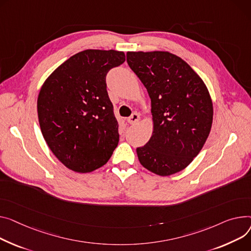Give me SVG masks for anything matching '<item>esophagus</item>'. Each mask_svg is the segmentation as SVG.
<instances>
[{
	"mask_svg": "<svg viewBox=\"0 0 251 251\" xmlns=\"http://www.w3.org/2000/svg\"><path fill=\"white\" fill-rule=\"evenodd\" d=\"M139 120H140V116H139V114H137V113H133L129 118L127 119V121H128V123L129 124H137L138 122H139Z\"/></svg>",
	"mask_w": 251,
	"mask_h": 251,
	"instance_id": "34e87169",
	"label": "esophagus"
}]
</instances>
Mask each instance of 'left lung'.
Masks as SVG:
<instances>
[{"mask_svg":"<svg viewBox=\"0 0 251 251\" xmlns=\"http://www.w3.org/2000/svg\"><path fill=\"white\" fill-rule=\"evenodd\" d=\"M127 63L151 100L152 135L136 152L144 168L166 176L193 161L213 122V104L203 79L168 51H129Z\"/></svg>","mask_w":251,"mask_h":251,"instance_id":"1","label":"left lung"}]
</instances>
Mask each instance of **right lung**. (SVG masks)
Masks as SVG:
<instances>
[{
	"label": "right lung",
	"mask_w": 251,
	"mask_h": 251,
	"mask_svg": "<svg viewBox=\"0 0 251 251\" xmlns=\"http://www.w3.org/2000/svg\"><path fill=\"white\" fill-rule=\"evenodd\" d=\"M125 61L123 51L87 49L44 81L37 99L42 135L66 168L90 173L103 166L119 142L108 92V72Z\"/></svg>",
	"instance_id": "1"
}]
</instances>
